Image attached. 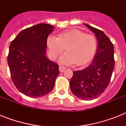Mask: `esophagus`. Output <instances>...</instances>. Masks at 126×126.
<instances>
[{
    "label": "esophagus",
    "instance_id": "1",
    "mask_svg": "<svg viewBox=\"0 0 126 126\" xmlns=\"http://www.w3.org/2000/svg\"><path fill=\"white\" fill-rule=\"evenodd\" d=\"M65 69H66V68H65V67L61 66V65H60L59 67V71L61 72V73H63V72L65 71Z\"/></svg>",
    "mask_w": 126,
    "mask_h": 126
}]
</instances>
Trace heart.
Here are the masks:
<instances>
[{"label":"heart","mask_w":126,"mask_h":126,"mask_svg":"<svg viewBox=\"0 0 126 126\" xmlns=\"http://www.w3.org/2000/svg\"><path fill=\"white\" fill-rule=\"evenodd\" d=\"M47 46L51 59H56L66 48L67 52L60 57L59 62L65 65L76 63L77 65H82L94 57L97 42L92 34L72 29L59 34L57 38L49 36L47 39Z\"/></svg>","instance_id":"obj_1"}]
</instances>
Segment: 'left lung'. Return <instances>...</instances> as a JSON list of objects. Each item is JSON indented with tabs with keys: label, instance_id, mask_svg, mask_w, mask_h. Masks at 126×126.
I'll return each instance as SVG.
<instances>
[{
	"label": "left lung",
	"instance_id": "obj_1",
	"mask_svg": "<svg viewBox=\"0 0 126 126\" xmlns=\"http://www.w3.org/2000/svg\"><path fill=\"white\" fill-rule=\"evenodd\" d=\"M95 35L97 47L94 61L85 69L73 72L70 81L73 94L83 100L95 99L109 86L114 68V46L102 31L84 24Z\"/></svg>",
	"mask_w": 126,
	"mask_h": 126
}]
</instances>
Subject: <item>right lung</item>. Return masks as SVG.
<instances>
[{"instance_id": "add662e5", "label": "right lung", "mask_w": 126, "mask_h": 126, "mask_svg": "<svg viewBox=\"0 0 126 126\" xmlns=\"http://www.w3.org/2000/svg\"><path fill=\"white\" fill-rule=\"evenodd\" d=\"M51 25L39 23L21 31L11 42L8 63L17 89L30 97H40L53 90L59 66L46 55Z\"/></svg>"}]
</instances>
